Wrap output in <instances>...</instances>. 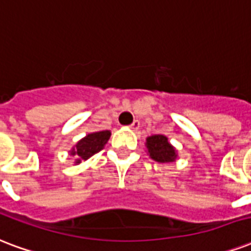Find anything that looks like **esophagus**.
Masks as SVG:
<instances>
[{
  "instance_id": "34e87169",
  "label": "esophagus",
  "mask_w": 251,
  "mask_h": 251,
  "mask_svg": "<svg viewBox=\"0 0 251 251\" xmlns=\"http://www.w3.org/2000/svg\"><path fill=\"white\" fill-rule=\"evenodd\" d=\"M139 127H140V122H139V120H133V123L129 126V128H131L132 131H137Z\"/></svg>"
}]
</instances>
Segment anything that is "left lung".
<instances>
[{
    "label": "left lung",
    "mask_w": 251,
    "mask_h": 251,
    "mask_svg": "<svg viewBox=\"0 0 251 251\" xmlns=\"http://www.w3.org/2000/svg\"><path fill=\"white\" fill-rule=\"evenodd\" d=\"M147 153L157 163H173L177 160L176 148L164 135H152L146 139Z\"/></svg>",
    "instance_id": "obj_1"
}]
</instances>
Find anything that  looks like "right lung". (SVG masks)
Instances as JSON below:
<instances>
[{
    "mask_svg": "<svg viewBox=\"0 0 251 251\" xmlns=\"http://www.w3.org/2000/svg\"><path fill=\"white\" fill-rule=\"evenodd\" d=\"M111 136V131H98V132H91L80 139V140L73 147L70 151V154L75 157L74 164L78 165L82 161H86L91 156H94L98 152H100L104 148L105 143L108 141Z\"/></svg>",
    "mask_w": 251,
    "mask_h": 251,
    "instance_id": "1",
    "label": "right lung"
}]
</instances>
